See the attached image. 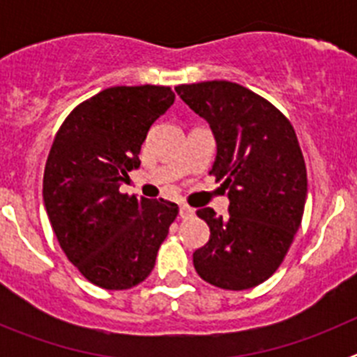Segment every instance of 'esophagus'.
Here are the masks:
<instances>
[{"instance_id":"obj_1","label":"esophagus","mask_w":357,"mask_h":357,"mask_svg":"<svg viewBox=\"0 0 357 357\" xmlns=\"http://www.w3.org/2000/svg\"><path fill=\"white\" fill-rule=\"evenodd\" d=\"M178 214H181V218L188 220V218H193L195 216V209H193V207L185 206V204H182L181 209H178Z\"/></svg>"}]
</instances>
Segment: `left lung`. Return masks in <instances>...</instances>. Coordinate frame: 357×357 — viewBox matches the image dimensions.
Here are the masks:
<instances>
[{"instance_id":"left-lung-1","label":"left lung","mask_w":357,"mask_h":357,"mask_svg":"<svg viewBox=\"0 0 357 357\" xmlns=\"http://www.w3.org/2000/svg\"><path fill=\"white\" fill-rule=\"evenodd\" d=\"M175 91L209 123L216 139L209 173L230 200L225 218L197 211L211 236L195 250V270L216 288H254L275 273L301 227L307 197L301 144L288 118L243 85L213 80Z\"/></svg>"}]
</instances>
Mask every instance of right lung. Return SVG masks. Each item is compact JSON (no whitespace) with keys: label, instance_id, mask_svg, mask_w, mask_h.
I'll return each mask as SVG.
<instances>
[{"label":"right lung","instance_id":"right-lung-1","mask_svg":"<svg viewBox=\"0 0 357 357\" xmlns=\"http://www.w3.org/2000/svg\"><path fill=\"white\" fill-rule=\"evenodd\" d=\"M173 102L164 85L109 87L71 110L50 150L43 198L53 232L78 272L103 289L143 282L178 214L173 202L119 193Z\"/></svg>","mask_w":357,"mask_h":357}]
</instances>
